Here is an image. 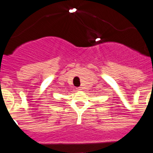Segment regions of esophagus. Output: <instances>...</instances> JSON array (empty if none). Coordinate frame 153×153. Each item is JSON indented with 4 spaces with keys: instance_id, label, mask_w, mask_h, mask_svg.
<instances>
[{
    "instance_id": "obj_1",
    "label": "esophagus",
    "mask_w": 153,
    "mask_h": 153,
    "mask_svg": "<svg viewBox=\"0 0 153 153\" xmlns=\"http://www.w3.org/2000/svg\"><path fill=\"white\" fill-rule=\"evenodd\" d=\"M82 90H83L82 87H77V88H76V90H78V91H81Z\"/></svg>"
}]
</instances>
